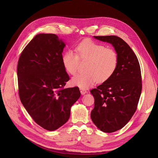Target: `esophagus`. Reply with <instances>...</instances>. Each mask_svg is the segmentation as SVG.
Returning <instances> with one entry per match:
<instances>
[{"label": "esophagus", "mask_w": 158, "mask_h": 158, "mask_svg": "<svg viewBox=\"0 0 158 158\" xmlns=\"http://www.w3.org/2000/svg\"><path fill=\"white\" fill-rule=\"evenodd\" d=\"M79 89H80V91H81V93L82 95H84V94H85V93H87V91H86V90H85V89H82V88H80Z\"/></svg>", "instance_id": "34e87169"}]
</instances>
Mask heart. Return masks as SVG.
<instances>
[{"label":"heart","mask_w":158,"mask_h":158,"mask_svg":"<svg viewBox=\"0 0 158 158\" xmlns=\"http://www.w3.org/2000/svg\"><path fill=\"white\" fill-rule=\"evenodd\" d=\"M75 52L65 51L62 57L65 70L75 75L79 69L80 60L87 61L86 71L73 77L74 85L82 89L91 87L98 81L104 82L109 79L116 72L119 62L117 52L112 49L106 48L104 44L91 39H85L77 44Z\"/></svg>","instance_id":"b5f03b06"}]
</instances>
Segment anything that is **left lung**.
I'll return each mask as SVG.
<instances>
[{
  "mask_svg": "<svg viewBox=\"0 0 158 158\" xmlns=\"http://www.w3.org/2000/svg\"><path fill=\"white\" fill-rule=\"evenodd\" d=\"M110 43L119 57L117 69L112 76L91 90L94 107L91 118L104 132L123 128L136 112L142 91V77L138 59L129 45L116 35L94 36Z\"/></svg>",
  "mask_w": 158,
  "mask_h": 158,
  "instance_id": "8db88e82",
  "label": "left lung"
}]
</instances>
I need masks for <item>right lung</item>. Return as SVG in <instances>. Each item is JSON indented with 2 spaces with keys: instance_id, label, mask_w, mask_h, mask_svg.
Returning <instances> with one entry per match:
<instances>
[{
  "instance_id": "add662e5",
  "label": "right lung",
  "mask_w": 158,
  "mask_h": 158,
  "mask_svg": "<svg viewBox=\"0 0 158 158\" xmlns=\"http://www.w3.org/2000/svg\"><path fill=\"white\" fill-rule=\"evenodd\" d=\"M65 44L54 34H40L22 51L17 64L19 95L33 120L48 131L68 121L81 96L78 87L64 88L69 80L62 62Z\"/></svg>"
}]
</instances>
